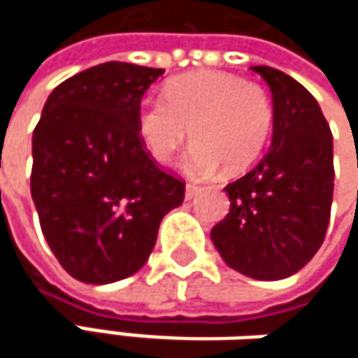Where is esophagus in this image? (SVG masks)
<instances>
[{
  "instance_id": "esophagus-1",
  "label": "esophagus",
  "mask_w": 358,
  "mask_h": 358,
  "mask_svg": "<svg viewBox=\"0 0 358 358\" xmlns=\"http://www.w3.org/2000/svg\"><path fill=\"white\" fill-rule=\"evenodd\" d=\"M199 192H201V188H199V186H194V184H186V192H184V196H186V201H190V199H194Z\"/></svg>"
}]
</instances>
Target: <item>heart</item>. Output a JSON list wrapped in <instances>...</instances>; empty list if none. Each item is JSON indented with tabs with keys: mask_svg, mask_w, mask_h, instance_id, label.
Returning <instances> with one entry per match:
<instances>
[{
	"mask_svg": "<svg viewBox=\"0 0 358 358\" xmlns=\"http://www.w3.org/2000/svg\"><path fill=\"white\" fill-rule=\"evenodd\" d=\"M273 128V106L263 87L230 72H192L166 83L164 101L136 109V136L145 151L168 166L188 134L196 141L184 172L213 176L226 166L241 172L261 155Z\"/></svg>",
	"mask_w": 358,
	"mask_h": 358,
	"instance_id": "b5f03b06",
	"label": "heart"
}]
</instances>
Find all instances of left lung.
Returning a JSON list of instances; mask_svg holds the SVG:
<instances>
[{
  "mask_svg": "<svg viewBox=\"0 0 358 358\" xmlns=\"http://www.w3.org/2000/svg\"><path fill=\"white\" fill-rule=\"evenodd\" d=\"M271 91L273 132L263 159L224 190L230 213L211 228L228 267L284 280L320 250L334 194L331 130L315 97L288 74L252 66Z\"/></svg>",
  "mask_w": 358,
  "mask_h": 358,
  "instance_id": "1",
  "label": "left lung"
}]
</instances>
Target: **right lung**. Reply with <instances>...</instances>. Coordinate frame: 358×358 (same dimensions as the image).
<instances>
[{"label": "right lung", "mask_w": 358, "mask_h": 358, "mask_svg": "<svg viewBox=\"0 0 358 358\" xmlns=\"http://www.w3.org/2000/svg\"><path fill=\"white\" fill-rule=\"evenodd\" d=\"M164 74L106 62L64 80L33 132L31 194L43 236L76 280L111 284L149 259L184 184L155 166L136 136V109Z\"/></svg>", "instance_id": "obj_1"}]
</instances>
